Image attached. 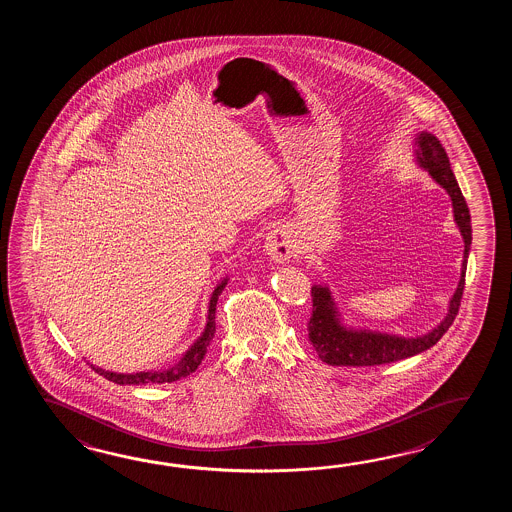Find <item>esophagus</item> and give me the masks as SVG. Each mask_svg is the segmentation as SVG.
Instances as JSON below:
<instances>
[{
  "instance_id": "obj_1",
  "label": "esophagus",
  "mask_w": 512,
  "mask_h": 512,
  "mask_svg": "<svg viewBox=\"0 0 512 512\" xmlns=\"http://www.w3.org/2000/svg\"><path fill=\"white\" fill-rule=\"evenodd\" d=\"M294 238L289 229L285 227H274L265 236L263 249L269 254V258L276 263H283L289 260L294 254Z\"/></svg>"
}]
</instances>
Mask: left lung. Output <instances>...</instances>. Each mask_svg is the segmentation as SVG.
Wrapping results in <instances>:
<instances>
[{"mask_svg": "<svg viewBox=\"0 0 512 512\" xmlns=\"http://www.w3.org/2000/svg\"><path fill=\"white\" fill-rule=\"evenodd\" d=\"M414 159L419 168H423L434 179L437 185L445 190L452 201V214L459 234L463 238V261L461 274L456 291L448 302L446 316L432 327L425 335L403 337L386 331H375L368 327L348 326L344 316L338 309L335 296L329 285H313V316L309 320V342L313 344L318 357L329 366H379L390 364L395 360L408 359L423 353L426 349L437 344L441 337L452 326L459 302L465 289V274H467L468 252L472 243V227H470V212L467 201L459 190L456 175L450 168V161L445 148L439 139L428 131H417L414 139Z\"/></svg>", "mask_w": 512, "mask_h": 512, "instance_id": "8db88e82", "label": "left lung"}]
</instances>
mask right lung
I'll return each mask as SVG.
<instances>
[{
	"label": "right lung",
	"instance_id": "add662e5",
	"mask_svg": "<svg viewBox=\"0 0 512 512\" xmlns=\"http://www.w3.org/2000/svg\"><path fill=\"white\" fill-rule=\"evenodd\" d=\"M229 283V276L221 278L218 285L214 287V291L210 294L208 300L207 324L203 333L196 338V342L186 349L185 355L175 362L174 366L164 368V370L137 371V373H117V371H108L98 368L95 364H91V368L97 371L98 375H102L104 379L115 382V384H164V382H174L188 377L190 373L197 370V366L201 364V360L207 353L208 344L214 338L216 333V304H218L219 294L223 293L225 285Z\"/></svg>",
	"mask_w": 512,
	"mask_h": 512
}]
</instances>
